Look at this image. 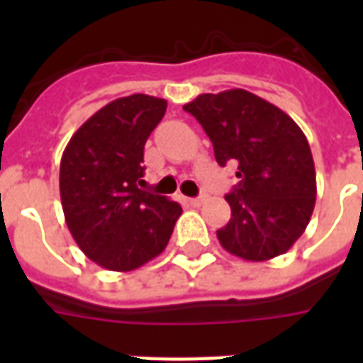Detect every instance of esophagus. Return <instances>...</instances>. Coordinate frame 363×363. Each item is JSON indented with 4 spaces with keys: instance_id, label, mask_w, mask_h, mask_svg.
<instances>
[{
    "instance_id": "34e87169",
    "label": "esophagus",
    "mask_w": 363,
    "mask_h": 363,
    "mask_svg": "<svg viewBox=\"0 0 363 363\" xmlns=\"http://www.w3.org/2000/svg\"><path fill=\"white\" fill-rule=\"evenodd\" d=\"M205 201H207V196H205V194H203V196H198V198L190 199V203H192L194 207H199V205L205 203Z\"/></svg>"
}]
</instances>
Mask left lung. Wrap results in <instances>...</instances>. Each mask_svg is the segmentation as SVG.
I'll use <instances>...</instances> for the list:
<instances>
[{"label": "left lung", "instance_id": "left-lung-1", "mask_svg": "<svg viewBox=\"0 0 363 363\" xmlns=\"http://www.w3.org/2000/svg\"><path fill=\"white\" fill-rule=\"evenodd\" d=\"M184 111L203 125L218 164L238 162L239 184L226 196L232 218L216 232L222 247L248 262L290 250L316 201L315 162L301 128L241 88L201 94Z\"/></svg>", "mask_w": 363, "mask_h": 363}]
</instances>
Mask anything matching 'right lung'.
<instances>
[{"label": "right lung", "mask_w": 363, "mask_h": 363, "mask_svg": "<svg viewBox=\"0 0 363 363\" xmlns=\"http://www.w3.org/2000/svg\"><path fill=\"white\" fill-rule=\"evenodd\" d=\"M165 109V99L147 94L115 99L73 133L62 154L65 224L105 269L133 271L164 252L182 213L177 201L137 188L145 143Z\"/></svg>", "instance_id": "right-lung-1"}]
</instances>
